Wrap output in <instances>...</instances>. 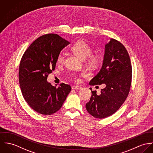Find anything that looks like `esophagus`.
Returning a JSON list of instances; mask_svg holds the SVG:
<instances>
[{"label":"esophagus","instance_id":"34e87169","mask_svg":"<svg viewBox=\"0 0 153 153\" xmlns=\"http://www.w3.org/2000/svg\"><path fill=\"white\" fill-rule=\"evenodd\" d=\"M71 88L73 90H80L82 88V87L79 86V85H73L71 87Z\"/></svg>","mask_w":153,"mask_h":153}]
</instances>
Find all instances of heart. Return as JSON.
Here are the masks:
<instances>
[{
	"label": "heart",
	"instance_id": "obj_1",
	"mask_svg": "<svg viewBox=\"0 0 153 153\" xmlns=\"http://www.w3.org/2000/svg\"><path fill=\"white\" fill-rule=\"evenodd\" d=\"M72 52L80 59L84 60L87 58V65L93 68H98L101 63V57L96 54H91L93 49L86 42L83 40L76 42L71 47ZM65 62V56L63 53H60L57 57V63L59 64H63ZM75 80L77 82L80 81V79L76 77Z\"/></svg>",
	"mask_w": 153,
	"mask_h": 153
}]
</instances>
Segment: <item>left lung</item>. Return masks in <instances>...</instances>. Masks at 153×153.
I'll use <instances>...</instances> for the list:
<instances>
[{
  "label": "left lung",
  "instance_id": "8db88e82",
  "mask_svg": "<svg viewBox=\"0 0 153 153\" xmlns=\"http://www.w3.org/2000/svg\"><path fill=\"white\" fill-rule=\"evenodd\" d=\"M132 67L128 51L114 39L105 45L102 68L90 82L91 85L104 84L100 94L91 91L87 111L97 119L107 117L116 113L126 100L130 91ZM91 90V88H90Z\"/></svg>",
  "mask_w": 153,
  "mask_h": 153
}]
</instances>
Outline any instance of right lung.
<instances>
[{
    "instance_id": "right-lung-1",
    "label": "right lung",
    "mask_w": 153,
    "mask_h": 153,
    "mask_svg": "<svg viewBox=\"0 0 153 153\" xmlns=\"http://www.w3.org/2000/svg\"><path fill=\"white\" fill-rule=\"evenodd\" d=\"M69 44L57 34L38 37L24 53L19 68V81L22 95L35 111L51 115L62 107L71 87L61 83L58 87L47 81L56 68L57 57Z\"/></svg>"
}]
</instances>
